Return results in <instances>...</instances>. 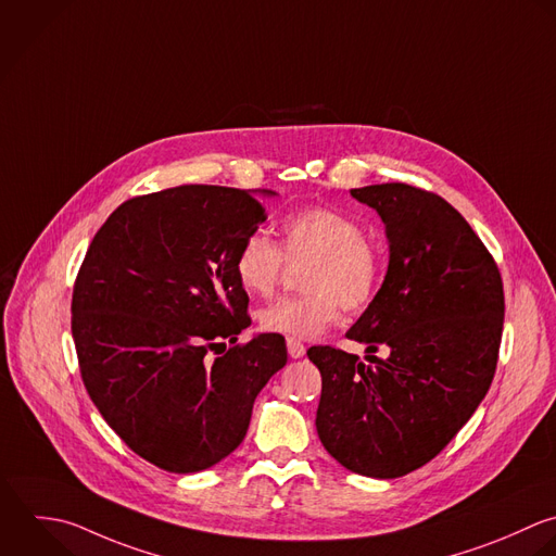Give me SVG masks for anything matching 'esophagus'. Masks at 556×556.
Listing matches in <instances>:
<instances>
[{
  "instance_id": "obj_1",
  "label": "esophagus",
  "mask_w": 556,
  "mask_h": 556,
  "mask_svg": "<svg viewBox=\"0 0 556 556\" xmlns=\"http://www.w3.org/2000/svg\"><path fill=\"white\" fill-rule=\"evenodd\" d=\"M286 344H288V355H290L292 359H299V357H303V355H305V344H303L301 340H296V338H288V340H286Z\"/></svg>"
}]
</instances>
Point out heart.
Here are the masks:
<instances>
[{
  "label": "heart",
  "instance_id": "obj_1",
  "mask_svg": "<svg viewBox=\"0 0 556 556\" xmlns=\"http://www.w3.org/2000/svg\"><path fill=\"white\" fill-rule=\"evenodd\" d=\"M279 233V247L264 233H249L233 260L238 283L257 296L275 292L286 260L307 262L301 275L305 292L260 309L264 331L314 338L338 320L340 307L364 312L375 303L386 260L362 223L333 207L312 205L288 214Z\"/></svg>",
  "mask_w": 556,
  "mask_h": 556
}]
</instances>
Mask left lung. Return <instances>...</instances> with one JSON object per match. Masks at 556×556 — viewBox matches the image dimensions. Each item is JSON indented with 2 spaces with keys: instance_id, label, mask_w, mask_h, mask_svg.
<instances>
[{
  "instance_id": "1",
  "label": "left lung",
  "mask_w": 556,
  "mask_h": 556,
  "mask_svg": "<svg viewBox=\"0 0 556 556\" xmlns=\"http://www.w3.org/2000/svg\"><path fill=\"white\" fill-rule=\"evenodd\" d=\"M351 194L386 223L390 264L346 333L368 346L370 364L333 346L307 351L323 377L316 431L346 470L399 479L440 455L485 399L503 338V277L440 194L399 181Z\"/></svg>"
}]
</instances>
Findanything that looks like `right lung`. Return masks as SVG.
Wrapping results in <instances>:
<instances>
[{"instance_id": "right-lung-1", "label": "right lung", "mask_w": 556, "mask_h": 556, "mask_svg": "<svg viewBox=\"0 0 556 556\" xmlns=\"http://www.w3.org/2000/svg\"><path fill=\"white\" fill-rule=\"evenodd\" d=\"M264 220L253 192L166 188L121 203L79 266L71 331L86 392L112 431L166 472L233 453L255 396L288 362L281 336L236 344L251 318L233 260ZM225 339L235 346L223 354Z\"/></svg>"}]
</instances>
